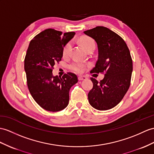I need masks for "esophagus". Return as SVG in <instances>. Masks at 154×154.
Returning a JSON list of instances; mask_svg holds the SVG:
<instances>
[{
    "label": "esophagus",
    "instance_id": "esophagus-1",
    "mask_svg": "<svg viewBox=\"0 0 154 154\" xmlns=\"http://www.w3.org/2000/svg\"><path fill=\"white\" fill-rule=\"evenodd\" d=\"M87 79H88L87 77L84 76H78V80H79L80 81H81V80H87Z\"/></svg>",
    "mask_w": 154,
    "mask_h": 154
}]
</instances>
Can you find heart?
I'll use <instances>...</instances> for the list:
<instances>
[{
	"label": "heart",
	"mask_w": 154,
	"mask_h": 154,
	"mask_svg": "<svg viewBox=\"0 0 154 154\" xmlns=\"http://www.w3.org/2000/svg\"><path fill=\"white\" fill-rule=\"evenodd\" d=\"M80 42L86 51L89 50V48H95V41L92 38H89V37H83V38H82L80 39ZM71 48H72V44H71L70 42L67 43L65 45L63 50V54L65 57V56H68L69 55ZM69 68L71 70L75 71V72L80 73V72H82L84 71L85 68V65L78 62H74L72 63H71V64L69 65Z\"/></svg>",
	"instance_id": "heart-1"
}]
</instances>
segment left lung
Masks as SVG:
<instances>
[{"label": "left lung", "mask_w": 154, "mask_h": 154, "mask_svg": "<svg viewBox=\"0 0 154 154\" xmlns=\"http://www.w3.org/2000/svg\"><path fill=\"white\" fill-rule=\"evenodd\" d=\"M94 39L98 59L91 73H104L100 82L91 78L93 88L88 93L91 106L107 110L118 104L128 91L133 72L130 51L122 37L109 29L98 26L84 32Z\"/></svg>", "instance_id": "1"}]
</instances>
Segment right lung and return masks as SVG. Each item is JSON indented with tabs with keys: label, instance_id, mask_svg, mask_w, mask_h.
<instances>
[{
	"label": "right lung",
	"instance_id": "obj_1",
	"mask_svg": "<svg viewBox=\"0 0 154 154\" xmlns=\"http://www.w3.org/2000/svg\"><path fill=\"white\" fill-rule=\"evenodd\" d=\"M74 32H62L48 29L30 42L24 61V69L30 93L44 110L58 112L69 104V91L78 80L76 74L68 72L63 77L54 76V66L63 57L65 45Z\"/></svg>",
	"mask_w": 154,
	"mask_h": 154
}]
</instances>
